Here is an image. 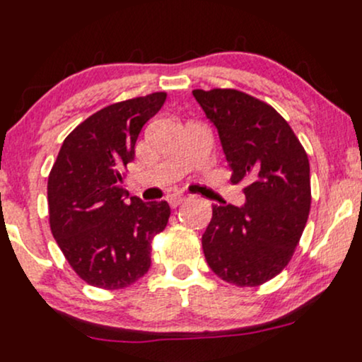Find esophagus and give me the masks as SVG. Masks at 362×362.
I'll return each mask as SVG.
<instances>
[{"instance_id":"1","label":"esophagus","mask_w":362,"mask_h":362,"mask_svg":"<svg viewBox=\"0 0 362 362\" xmlns=\"http://www.w3.org/2000/svg\"><path fill=\"white\" fill-rule=\"evenodd\" d=\"M186 199V197H182V194H171V197L168 198V202H169V205H171L173 208H176L177 205H181L182 202H185Z\"/></svg>"}]
</instances>
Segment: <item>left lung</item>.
Masks as SVG:
<instances>
[{
  "mask_svg": "<svg viewBox=\"0 0 362 362\" xmlns=\"http://www.w3.org/2000/svg\"><path fill=\"white\" fill-rule=\"evenodd\" d=\"M215 125L232 182L245 203L215 205L202 237L210 269L235 286H259L284 269L307 225L310 164L291 127L273 106L237 89H194Z\"/></svg>",
  "mask_w": 362,
  "mask_h": 362,
  "instance_id": "8db88e82",
  "label": "left lung"
}]
</instances>
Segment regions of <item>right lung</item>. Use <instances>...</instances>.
Returning <instances> with one entry per match:
<instances>
[{
    "label": "right lung",
    "mask_w": 362,
    "mask_h": 362,
    "mask_svg": "<svg viewBox=\"0 0 362 362\" xmlns=\"http://www.w3.org/2000/svg\"><path fill=\"white\" fill-rule=\"evenodd\" d=\"M165 93L106 106L67 135L47 182L54 239L88 284L120 290L151 267V240L168 225V202L144 203L123 188L135 142Z\"/></svg>",
    "instance_id": "right-lung-1"
}]
</instances>
